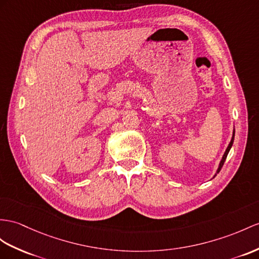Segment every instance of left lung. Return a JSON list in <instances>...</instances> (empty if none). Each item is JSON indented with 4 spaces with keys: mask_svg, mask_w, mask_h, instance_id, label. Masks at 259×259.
Wrapping results in <instances>:
<instances>
[{
    "mask_svg": "<svg viewBox=\"0 0 259 259\" xmlns=\"http://www.w3.org/2000/svg\"><path fill=\"white\" fill-rule=\"evenodd\" d=\"M234 136H235V131H233V136H232V140H231V142H230V144H229L228 148H226V150H225V153H224V155H223V157H222V159H221V161H220V165H219V168H218V170H217V174H219V172H220L221 168H222V167H223V165H224V162H225L226 157H228L229 151H230V149H231V147H232V145H233V142H234ZM217 174H215V176H217ZM215 176H214V177H215Z\"/></svg>",
    "mask_w": 259,
    "mask_h": 259,
    "instance_id": "1",
    "label": "left lung"
}]
</instances>
